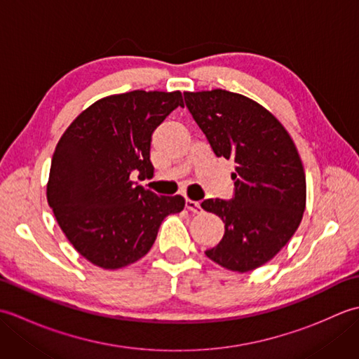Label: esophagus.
Wrapping results in <instances>:
<instances>
[{
	"mask_svg": "<svg viewBox=\"0 0 359 359\" xmlns=\"http://www.w3.org/2000/svg\"><path fill=\"white\" fill-rule=\"evenodd\" d=\"M185 207H187L189 211H193V212H201V211H202L201 203L196 202V201H191V199H187V201H185Z\"/></svg>",
	"mask_w": 359,
	"mask_h": 359,
	"instance_id": "34e87169",
	"label": "esophagus"
}]
</instances>
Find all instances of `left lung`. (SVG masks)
Masks as SVG:
<instances>
[{
  "label": "left lung",
  "instance_id": "obj_1",
  "mask_svg": "<svg viewBox=\"0 0 359 359\" xmlns=\"http://www.w3.org/2000/svg\"><path fill=\"white\" fill-rule=\"evenodd\" d=\"M187 108L217 157L234 162V197L207 199L224 238L205 251L226 270L245 273L287 245L306 210V172L280 121L251 98L224 89L184 93Z\"/></svg>",
  "mask_w": 359,
  "mask_h": 359
}]
</instances>
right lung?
Returning <instances> with one entry per match:
<instances>
[{
    "label": "right lung",
    "mask_w": 359,
    "mask_h": 359,
    "mask_svg": "<svg viewBox=\"0 0 359 359\" xmlns=\"http://www.w3.org/2000/svg\"><path fill=\"white\" fill-rule=\"evenodd\" d=\"M180 90H131L100 98L66 129L53 151L48 203L65 236L90 264L117 270L151 250L182 196H157L134 184L151 179V135L175 108Z\"/></svg>",
    "instance_id": "right-lung-1"
}]
</instances>
